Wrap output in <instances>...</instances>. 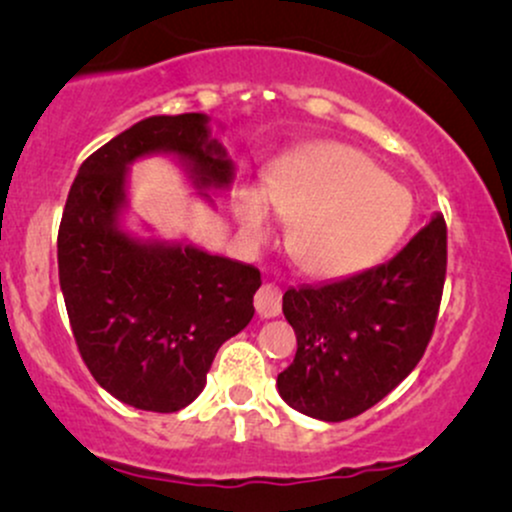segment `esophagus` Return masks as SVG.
Instances as JSON below:
<instances>
[{
    "instance_id": "esophagus-1",
    "label": "esophagus",
    "mask_w": 512,
    "mask_h": 512,
    "mask_svg": "<svg viewBox=\"0 0 512 512\" xmlns=\"http://www.w3.org/2000/svg\"><path fill=\"white\" fill-rule=\"evenodd\" d=\"M255 308L260 317H276L281 313V289L274 284H262L255 293Z\"/></svg>"
}]
</instances>
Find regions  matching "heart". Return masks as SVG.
<instances>
[{"label": "heart", "mask_w": 512, "mask_h": 512, "mask_svg": "<svg viewBox=\"0 0 512 512\" xmlns=\"http://www.w3.org/2000/svg\"><path fill=\"white\" fill-rule=\"evenodd\" d=\"M264 197L281 219L291 221V257L317 279L373 267L399 243L414 214L407 187L342 144H315L279 158L264 178ZM264 197L255 187H243L233 199L240 231L250 240L269 236Z\"/></svg>", "instance_id": "b5f03b06"}]
</instances>
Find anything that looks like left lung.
Wrapping results in <instances>:
<instances>
[{
    "label": "left lung",
    "mask_w": 512,
    "mask_h": 512,
    "mask_svg": "<svg viewBox=\"0 0 512 512\" xmlns=\"http://www.w3.org/2000/svg\"><path fill=\"white\" fill-rule=\"evenodd\" d=\"M448 264L440 214L378 267L284 293L296 358L276 378L289 407L346 421L378 404L416 368L438 317Z\"/></svg>",
    "instance_id": "8db88e82"
}]
</instances>
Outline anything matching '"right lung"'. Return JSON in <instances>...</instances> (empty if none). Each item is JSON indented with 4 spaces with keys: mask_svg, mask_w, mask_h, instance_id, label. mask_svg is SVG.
Instances as JSON below:
<instances>
[{
    "mask_svg": "<svg viewBox=\"0 0 512 512\" xmlns=\"http://www.w3.org/2000/svg\"><path fill=\"white\" fill-rule=\"evenodd\" d=\"M223 129V127H221ZM170 156L197 197L228 192L236 163L204 113L154 115L81 163L57 236L60 289L96 383L134 409H185L207 385L219 346L248 327L260 269L187 238L129 228V168Z\"/></svg>",
    "mask_w": 512,
    "mask_h": 512,
    "instance_id": "right-lung-1",
    "label": "right lung"
}]
</instances>
